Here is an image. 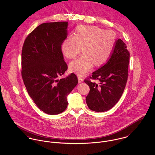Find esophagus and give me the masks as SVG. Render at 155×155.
<instances>
[{
	"instance_id": "34e87169",
	"label": "esophagus",
	"mask_w": 155,
	"mask_h": 155,
	"mask_svg": "<svg viewBox=\"0 0 155 155\" xmlns=\"http://www.w3.org/2000/svg\"><path fill=\"white\" fill-rule=\"evenodd\" d=\"M78 82L79 83H82L83 82V79L81 77H78Z\"/></svg>"
}]
</instances>
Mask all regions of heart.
Instances as JSON below:
<instances>
[{"label":"heart","instance_id":"1","mask_svg":"<svg viewBox=\"0 0 155 155\" xmlns=\"http://www.w3.org/2000/svg\"><path fill=\"white\" fill-rule=\"evenodd\" d=\"M116 42V35L113 30L82 25L76 30L74 36L67 37L61 45V50L66 58L74 59L82 49L84 55L72 61L69 69L79 76H84L94 64L101 66L109 60Z\"/></svg>","mask_w":155,"mask_h":155}]
</instances>
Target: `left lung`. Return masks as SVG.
<instances>
[{
    "mask_svg": "<svg viewBox=\"0 0 155 155\" xmlns=\"http://www.w3.org/2000/svg\"><path fill=\"white\" fill-rule=\"evenodd\" d=\"M126 44L116 41L113 52L107 61L85 79L90 88L86 97L89 109L97 112L109 110L119 100L125 88L128 76L130 54ZM98 80L99 85L90 79Z\"/></svg>",
    "mask_w": 155,
    "mask_h": 155,
    "instance_id": "8db88e82",
    "label": "left lung"
}]
</instances>
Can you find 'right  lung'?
Instances as JSON below:
<instances>
[{
  "mask_svg": "<svg viewBox=\"0 0 155 155\" xmlns=\"http://www.w3.org/2000/svg\"><path fill=\"white\" fill-rule=\"evenodd\" d=\"M68 22H45L26 38L22 46L21 76L28 95L39 109L51 115L66 109L67 97L78 83L67 70L61 45L67 36Z\"/></svg>",
  "mask_w": 155,
  "mask_h": 155,
  "instance_id": "obj_1",
  "label": "right lung"
}]
</instances>
